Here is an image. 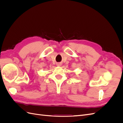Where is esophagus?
Returning <instances> with one entry per match:
<instances>
[{
  "mask_svg": "<svg viewBox=\"0 0 123 123\" xmlns=\"http://www.w3.org/2000/svg\"><path fill=\"white\" fill-rule=\"evenodd\" d=\"M62 65V64L61 63H57V66H61Z\"/></svg>",
  "mask_w": 123,
  "mask_h": 123,
  "instance_id": "obj_1",
  "label": "esophagus"
}]
</instances>
